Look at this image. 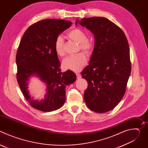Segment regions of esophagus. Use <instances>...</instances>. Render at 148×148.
I'll use <instances>...</instances> for the list:
<instances>
[{
	"label": "esophagus",
	"mask_w": 148,
	"mask_h": 148,
	"mask_svg": "<svg viewBox=\"0 0 148 148\" xmlns=\"http://www.w3.org/2000/svg\"><path fill=\"white\" fill-rule=\"evenodd\" d=\"M76 75H77V78H78V79H79V78H80L81 77V75H80V74H79V73H76Z\"/></svg>",
	"instance_id": "34e87169"
}]
</instances>
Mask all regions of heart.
Here are the masks:
<instances>
[{"mask_svg":"<svg viewBox=\"0 0 148 148\" xmlns=\"http://www.w3.org/2000/svg\"><path fill=\"white\" fill-rule=\"evenodd\" d=\"M67 36L78 44L79 51L82 50L88 56L92 54L95 46L94 39L91 37H88L86 32L84 30L79 27H75L69 32ZM64 39L61 36H57L54 43V49L57 56L60 57L64 56ZM87 61L86 56L82 53H79L75 56L65 58L62 62V66L66 70L78 71L86 64Z\"/></svg>","mask_w":148,"mask_h":148,"instance_id":"1","label":"heart"}]
</instances>
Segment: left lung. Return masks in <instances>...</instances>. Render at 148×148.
<instances>
[{
	"label": "left lung",
	"instance_id": "obj_1",
	"mask_svg": "<svg viewBox=\"0 0 148 148\" xmlns=\"http://www.w3.org/2000/svg\"><path fill=\"white\" fill-rule=\"evenodd\" d=\"M94 35L95 46L89 62L81 72L88 82L84 98L91 110L104 113L114 109L123 97L131 74L130 47L123 32L107 18L77 20Z\"/></svg>",
	"mask_w": 148,
	"mask_h": 148
}]
</instances>
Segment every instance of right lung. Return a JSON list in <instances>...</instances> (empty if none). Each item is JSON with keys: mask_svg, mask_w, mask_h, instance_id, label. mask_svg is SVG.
Masks as SVG:
<instances>
[{"mask_svg": "<svg viewBox=\"0 0 148 148\" xmlns=\"http://www.w3.org/2000/svg\"><path fill=\"white\" fill-rule=\"evenodd\" d=\"M71 24L55 18L39 21L26 30L20 42L16 57L17 80L25 99L39 111L51 112L61 108L66 101V86L76 80L74 72H61L60 61L54 49L56 37ZM33 76L45 84L47 92L43 100H33L29 94L28 80Z\"/></svg>", "mask_w": 148, "mask_h": 148, "instance_id": "add662e5", "label": "right lung"}]
</instances>
